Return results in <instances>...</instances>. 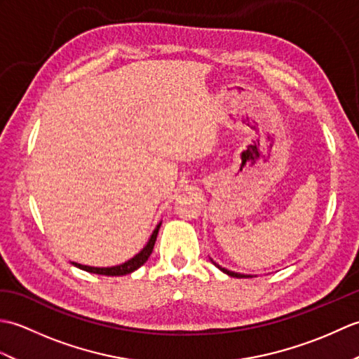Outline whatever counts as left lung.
Returning <instances> with one entry per match:
<instances>
[{"mask_svg": "<svg viewBox=\"0 0 359 359\" xmlns=\"http://www.w3.org/2000/svg\"><path fill=\"white\" fill-rule=\"evenodd\" d=\"M211 262L215 264L217 269L220 270V271H224L225 274H228V276H231V278H253V276H250V274H242V273H234V271H230V270H226V269H224V266H220V265H217L215 261H212L211 259Z\"/></svg>", "mask_w": 359, "mask_h": 359, "instance_id": "left-lung-1", "label": "left lung"}]
</instances>
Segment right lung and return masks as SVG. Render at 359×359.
Returning a JSON list of instances; mask_svg holds the SVG:
<instances>
[{"label": "right lung", "mask_w": 359, "mask_h": 359, "mask_svg": "<svg viewBox=\"0 0 359 359\" xmlns=\"http://www.w3.org/2000/svg\"><path fill=\"white\" fill-rule=\"evenodd\" d=\"M160 225H162V222H160L156 226V230L152 231L149 241L147 242V245L142 248L140 253H137L134 257H131L129 261H126L123 264L116 265V266H89V265H81V264H77V262H72V265H75L80 270L95 273V274H104V276H123V274L133 273L137 269H140V266L148 261V257L152 253V248H154V243H156V239H157Z\"/></svg>", "instance_id": "1"}]
</instances>
